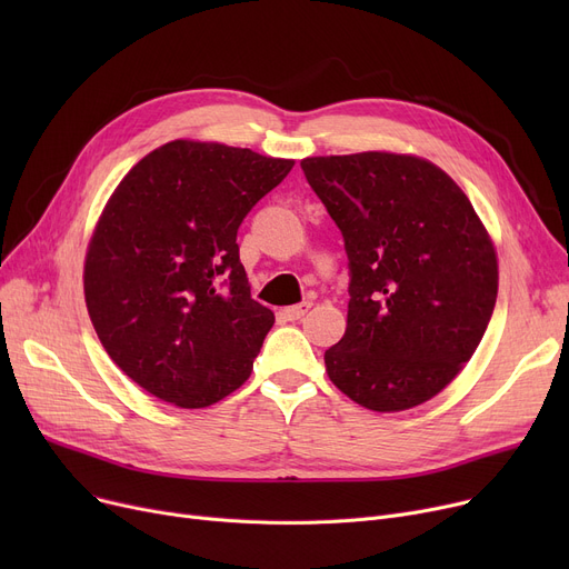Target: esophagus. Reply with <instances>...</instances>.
<instances>
[{
	"label": "esophagus",
	"mask_w": 569,
	"mask_h": 569,
	"mask_svg": "<svg viewBox=\"0 0 569 569\" xmlns=\"http://www.w3.org/2000/svg\"><path fill=\"white\" fill-rule=\"evenodd\" d=\"M311 309V302H300V305H292V307H286L281 313L286 320H300L302 316H307Z\"/></svg>",
	"instance_id": "esophagus-1"
}]
</instances>
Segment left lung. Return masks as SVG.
<instances>
[{
  "label": "left lung",
  "instance_id": "left-lung-1",
  "mask_svg": "<svg viewBox=\"0 0 569 569\" xmlns=\"http://www.w3.org/2000/svg\"><path fill=\"white\" fill-rule=\"evenodd\" d=\"M343 234L348 327L325 350L327 376L376 412L420 406L480 346L498 295L485 226L450 174L387 152L302 161Z\"/></svg>",
  "mask_w": 569,
  "mask_h": 569
}]
</instances>
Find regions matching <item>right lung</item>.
I'll return each mask as SVG.
<instances>
[{
    "mask_svg": "<svg viewBox=\"0 0 569 569\" xmlns=\"http://www.w3.org/2000/svg\"><path fill=\"white\" fill-rule=\"evenodd\" d=\"M295 161L172 140L108 200L84 260V300L110 355L142 390L204 408L242 385L274 313L251 297L237 230Z\"/></svg>",
    "mask_w": 569,
    "mask_h": 569,
    "instance_id": "right-lung-1",
    "label": "right lung"
}]
</instances>
